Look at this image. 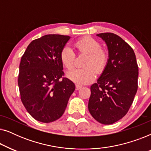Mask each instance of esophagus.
Segmentation results:
<instances>
[{
  "instance_id": "1",
  "label": "esophagus",
  "mask_w": 151,
  "mask_h": 151,
  "mask_svg": "<svg viewBox=\"0 0 151 151\" xmlns=\"http://www.w3.org/2000/svg\"><path fill=\"white\" fill-rule=\"evenodd\" d=\"M82 87V86H80V85H78V84H76V90H80V88H81Z\"/></svg>"
}]
</instances>
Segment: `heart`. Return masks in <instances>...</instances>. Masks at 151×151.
<instances>
[{"instance_id": "1", "label": "heart", "mask_w": 151, "mask_h": 151, "mask_svg": "<svg viewBox=\"0 0 151 151\" xmlns=\"http://www.w3.org/2000/svg\"><path fill=\"white\" fill-rule=\"evenodd\" d=\"M74 46L78 53H86L88 56L84 63L85 67L70 70L67 73L69 80L82 85L90 83L96 79L97 71L102 73L109 61V53L106 49L102 48L100 42L89 36H86L76 41ZM60 60L65 68L71 69L75 64L76 54L69 46L63 47L60 54Z\"/></svg>"}]
</instances>
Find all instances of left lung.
<instances>
[{
  "mask_svg": "<svg viewBox=\"0 0 151 151\" xmlns=\"http://www.w3.org/2000/svg\"><path fill=\"white\" fill-rule=\"evenodd\" d=\"M106 42L108 65L98 82L91 86L88 109L103 124H112L125 116L137 93L138 66L131 47L113 33L98 34Z\"/></svg>",
  "mask_w": 151,
  "mask_h": 151,
  "instance_id": "1",
  "label": "left lung"
}]
</instances>
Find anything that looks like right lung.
Masks as SVG:
<instances>
[{
	"label": "right lung",
	"mask_w": 151,
	"mask_h": 151,
	"mask_svg": "<svg viewBox=\"0 0 151 151\" xmlns=\"http://www.w3.org/2000/svg\"><path fill=\"white\" fill-rule=\"evenodd\" d=\"M70 37L49 34L30 42L21 57L18 84L21 100L35 119L49 123L65 112L75 90L64 77L60 51Z\"/></svg>",
	"instance_id": "1"
}]
</instances>
